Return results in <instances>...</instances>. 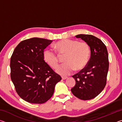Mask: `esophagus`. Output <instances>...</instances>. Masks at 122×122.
Listing matches in <instances>:
<instances>
[{
    "label": "esophagus",
    "mask_w": 122,
    "mask_h": 122,
    "mask_svg": "<svg viewBox=\"0 0 122 122\" xmlns=\"http://www.w3.org/2000/svg\"><path fill=\"white\" fill-rule=\"evenodd\" d=\"M67 78V77H66V76H62V80H66Z\"/></svg>",
    "instance_id": "34e87169"
}]
</instances>
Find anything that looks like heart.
Returning a JSON list of instances; mask_svg holds the SVG:
<instances>
[{
    "instance_id": "1",
    "label": "heart",
    "mask_w": 122,
    "mask_h": 122,
    "mask_svg": "<svg viewBox=\"0 0 122 122\" xmlns=\"http://www.w3.org/2000/svg\"><path fill=\"white\" fill-rule=\"evenodd\" d=\"M55 48L60 54H66L65 63L57 66L56 71L63 76L70 75L75 71H81L86 67L89 60L90 48L87 42L71 39H65L57 42ZM43 56L45 61L52 68H55L59 63L57 53L51 48H46Z\"/></svg>"
}]
</instances>
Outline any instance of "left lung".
Here are the masks:
<instances>
[{
	"instance_id": "obj_1",
	"label": "left lung",
	"mask_w": 122,
	"mask_h": 122,
	"mask_svg": "<svg viewBox=\"0 0 122 122\" xmlns=\"http://www.w3.org/2000/svg\"><path fill=\"white\" fill-rule=\"evenodd\" d=\"M75 37L88 43L91 55L86 67L72 76L76 84L71 91L79 99L92 100L98 95L106 85L109 69L108 51L104 43L92 35L78 34Z\"/></svg>"
}]
</instances>
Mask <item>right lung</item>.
I'll return each mask as SVG.
<instances>
[{
    "instance_id": "obj_1",
    "label": "right lung",
    "mask_w": 122,
    "mask_h": 122,
    "mask_svg": "<svg viewBox=\"0 0 122 122\" xmlns=\"http://www.w3.org/2000/svg\"><path fill=\"white\" fill-rule=\"evenodd\" d=\"M52 40L33 38L22 41L12 54L11 78L15 91L26 102L42 104L53 96L61 77L45 61L44 49Z\"/></svg>"
}]
</instances>
